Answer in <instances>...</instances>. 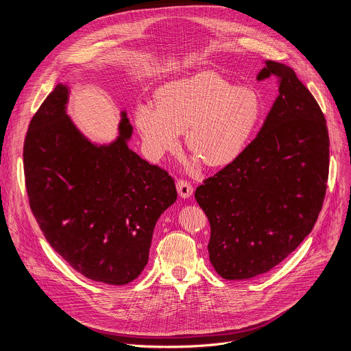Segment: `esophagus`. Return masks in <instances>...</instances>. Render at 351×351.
I'll list each match as a JSON object with an SVG mask.
<instances>
[{"mask_svg": "<svg viewBox=\"0 0 351 351\" xmlns=\"http://www.w3.org/2000/svg\"><path fill=\"white\" fill-rule=\"evenodd\" d=\"M176 189H178L179 195L183 197V198H187V197H190V195L193 194V186H191V183L187 182V180L179 179V180L176 182Z\"/></svg>", "mask_w": 351, "mask_h": 351, "instance_id": "obj_1", "label": "esophagus"}]
</instances>
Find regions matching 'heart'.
Returning <instances> with one entry per match:
<instances>
[{
    "label": "heart",
    "mask_w": 351,
    "mask_h": 351,
    "mask_svg": "<svg viewBox=\"0 0 351 351\" xmlns=\"http://www.w3.org/2000/svg\"><path fill=\"white\" fill-rule=\"evenodd\" d=\"M157 107L138 104L134 122L147 154L160 160L179 145L208 167L237 160L257 132L264 104L253 88L237 87L214 72H199L160 87Z\"/></svg>",
    "instance_id": "obj_1"
}]
</instances>
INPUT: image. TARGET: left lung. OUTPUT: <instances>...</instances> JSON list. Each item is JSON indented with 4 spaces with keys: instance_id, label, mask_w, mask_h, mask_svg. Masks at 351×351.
Wrapping results in <instances>:
<instances>
[{
    "instance_id": "8db88e82",
    "label": "left lung",
    "mask_w": 351,
    "mask_h": 351,
    "mask_svg": "<svg viewBox=\"0 0 351 351\" xmlns=\"http://www.w3.org/2000/svg\"><path fill=\"white\" fill-rule=\"evenodd\" d=\"M275 77L279 95L241 156L195 189L210 221V261L241 280L282 263L313 230L329 175V134L310 90L283 64L267 61L257 79Z\"/></svg>"
}]
</instances>
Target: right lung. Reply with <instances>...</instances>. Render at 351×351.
<instances>
[{
	"label": "right lung",
	"instance_id": "right-lung-1",
	"mask_svg": "<svg viewBox=\"0 0 351 351\" xmlns=\"http://www.w3.org/2000/svg\"><path fill=\"white\" fill-rule=\"evenodd\" d=\"M58 84L33 115L23 144L30 210L47 241L77 272L108 285L134 280L148 263L153 232L176 202L172 176L128 145L122 112L110 145L88 141L66 115Z\"/></svg>",
	"mask_w": 351,
	"mask_h": 351
}]
</instances>
